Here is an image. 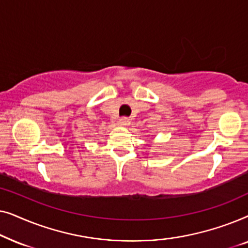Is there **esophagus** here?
<instances>
[{"label":"esophagus","instance_id":"34e87169","mask_svg":"<svg viewBox=\"0 0 248 248\" xmlns=\"http://www.w3.org/2000/svg\"><path fill=\"white\" fill-rule=\"evenodd\" d=\"M118 122H120V124L122 125V126H127V125L130 124V120H128L127 117H122L118 120Z\"/></svg>","mask_w":248,"mask_h":248}]
</instances>
